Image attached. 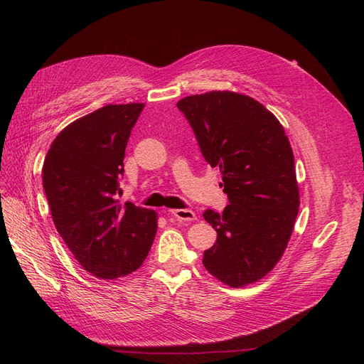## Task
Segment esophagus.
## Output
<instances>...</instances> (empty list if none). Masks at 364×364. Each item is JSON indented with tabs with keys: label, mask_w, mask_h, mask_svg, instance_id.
Returning a JSON list of instances; mask_svg holds the SVG:
<instances>
[{
	"label": "esophagus",
	"mask_w": 364,
	"mask_h": 364,
	"mask_svg": "<svg viewBox=\"0 0 364 364\" xmlns=\"http://www.w3.org/2000/svg\"><path fill=\"white\" fill-rule=\"evenodd\" d=\"M174 218H178L179 222H194L197 218L196 214L190 209H170L168 211Z\"/></svg>",
	"instance_id": "esophagus-1"
}]
</instances>
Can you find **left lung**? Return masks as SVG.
<instances>
[{
  "label": "left lung",
  "mask_w": 364,
  "mask_h": 364,
  "mask_svg": "<svg viewBox=\"0 0 364 364\" xmlns=\"http://www.w3.org/2000/svg\"><path fill=\"white\" fill-rule=\"evenodd\" d=\"M179 111L191 124L205 161L222 173L229 205L203 218L217 230L203 266L232 289L266 277L290 241L299 188L282 124L255 98L232 91L185 97Z\"/></svg>",
  "instance_id": "1"
}]
</instances>
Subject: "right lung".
<instances>
[{"label": "right lung", "mask_w": 364, "mask_h": 364, "mask_svg": "<svg viewBox=\"0 0 364 364\" xmlns=\"http://www.w3.org/2000/svg\"><path fill=\"white\" fill-rule=\"evenodd\" d=\"M142 109L144 103L106 105L73 121L43 161L54 226L80 266L100 279L139 269L156 235L153 209L117 199L126 146Z\"/></svg>", "instance_id": "obj_1"}]
</instances>
